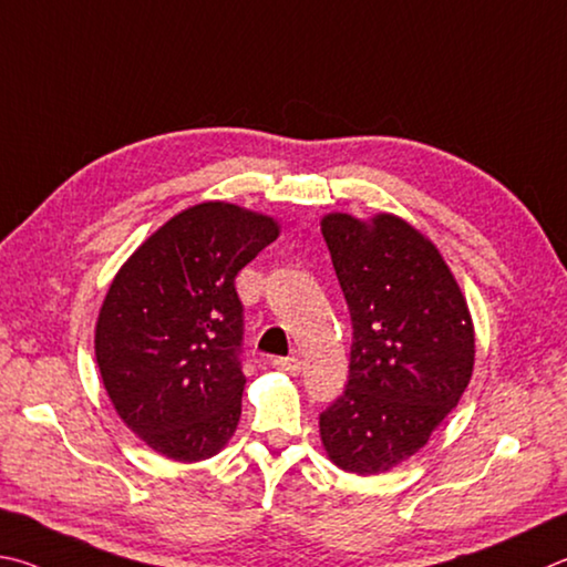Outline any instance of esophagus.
I'll use <instances>...</instances> for the list:
<instances>
[{"mask_svg": "<svg viewBox=\"0 0 567 567\" xmlns=\"http://www.w3.org/2000/svg\"><path fill=\"white\" fill-rule=\"evenodd\" d=\"M274 369L289 373V375H296L301 371V361L293 359V355H286V359H274Z\"/></svg>", "mask_w": 567, "mask_h": 567, "instance_id": "1", "label": "esophagus"}]
</instances>
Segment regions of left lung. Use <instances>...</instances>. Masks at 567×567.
Wrapping results in <instances>:
<instances>
[{"instance_id":"8db88e82","label":"left lung","mask_w":567,"mask_h":567,"mask_svg":"<svg viewBox=\"0 0 567 567\" xmlns=\"http://www.w3.org/2000/svg\"><path fill=\"white\" fill-rule=\"evenodd\" d=\"M353 326L349 383L321 413L341 471L375 475L429 443L468 389L475 333L451 268L409 221L321 218Z\"/></svg>"}]
</instances>
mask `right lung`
Listing matches in <instances>:
<instances>
[{"instance_id":"1","label":"right lung","mask_w":567,"mask_h":567,"mask_svg":"<svg viewBox=\"0 0 567 567\" xmlns=\"http://www.w3.org/2000/svg\"><path fill=\"white\" fill-rule=\"evenodd\" d=\"M276 238L271 216L204 202L168 218L118 268L94 351L118 419L152 451L196 463L234 435L246 385L234 278Z\"/></svg>"}]
</instances>
